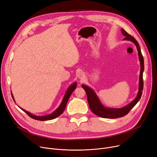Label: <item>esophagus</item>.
Instances as JSON below:
<instances>
[{
  "label": "esophagus",
  "mask_w": 157,
  "mask_h": 157,
  "mask_svg": "<svg viewBox=\"0 0 157 157\" xmlns=\"http://www.w3.org/2000/svg\"><path fill=\"white\" fill-rule=\"evenodd\" d=\"M77 76H78V78L79 79H82L85 77L84 74V73H82V72H79V73L77 74Z\"/></svg>",
  "instance_id": "obj_1"
}]
</instances>
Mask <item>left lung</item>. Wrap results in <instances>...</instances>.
I'll return each instance as SVG.
<instances>
[{"mask_svg":"<svg viewBox=\"0 0 157 157\" xmlns=\"http://www.w3.org/2000/svg\"><path fill=\"white\" fill-rule=\"evenodd\" d=\"M121 33L125 37L123 40H130L135 44L136 46L138 52L139 60L140 61V79H139V89L136 97L135 99L124 107L121 108H112L108 107H105L101 103V101L99 100L98 96L96 94L95 92L86 85L82 84V88L85 90L87 94L88 101L90 106V108L92 112L95 114L96 115L105 118H117L123 117L129 113V111L136 105L139 101L142 94V91L144 90V79H143V73L144 71V57L142 56L141 49L138 42L131 35L127 33L123 29H121Z\"/></svg>","mask_w":157,"mask_h":157,"instance_id":"left-lung-1","label":"left lung"}]
</instances>
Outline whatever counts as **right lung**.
<instances>
[{
	"label": "right lung",
	"instance_id": "1",
	"mask_svg": "<svg viewBox=\"0 0 157 157\" xmlns=\"http://www.w3.org/2000/svg\"><path fill=\"white\" fill-rule=\"evenodd\" d=\"M76 86H77V83L76 82H75L74 83H73L71 85V86L67 88V90L66 91V94H65V95L63 98V101H62L61 105H59V106L58 108H57L53 113H52L51 114H49V115H45V116H36V115H33V114H31V113L27 111L26 110L22 109V108H21L19 106V107L22 110H23L28 116L30 117L31 118H32L34 120H39V121H46V120H50L54 119L58 117H59V115H61V114L63 113V111H64V109L66 108V104H67L68 99H69V97L71 96V94H72V93L76 88ZM11 95H12V97L13 101H14L13 96V94H12V93H11Z\"/></svg>",
	"mask_w": 157,
	"mask_h": 157
}]
</instances>
